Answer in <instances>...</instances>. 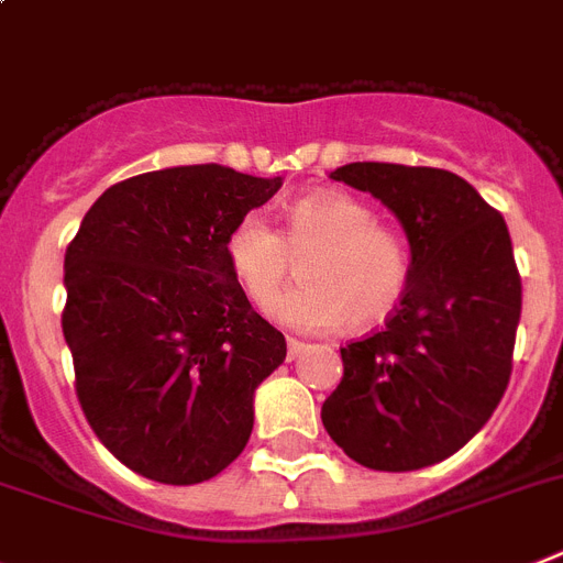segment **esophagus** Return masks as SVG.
<instances>
[{"instance_id": "1", "label": "esophagus", "mask_w": 563, "mask_h": 563, "mask_svg": "<svg viewBox=\"0 0 563 563\" xmlns=\"http://www.w3.org/2000/svg\"><path fill=\"white\" fill-rule=\"evenodd\" d=\"M305 341L292 339V335H287V358H299L301 353H305Z\"/></svg>"}]
</instances>
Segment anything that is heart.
<instances>
[{
    "label": "heart",
    "mask_w": 563,
    "mask_h": 563,
    "mask_svg": "<svg viewBox=\"0 0 563 563\" xmlns=\"http://www.w3.org/2000/svg\"><path fill=\"white\" fill-rule=\"evenodd\" d=\"M224 258L253 305L271 310L298 262L308 282L273 313L296 330H333L344 321L369 328L398 310L410 287V244L376 222L367 201L341 190L301 196L285 210L278 233L258 210L239 216Z\"/></svg>",
    "instance_id": "obj_1"
}]
</instances>
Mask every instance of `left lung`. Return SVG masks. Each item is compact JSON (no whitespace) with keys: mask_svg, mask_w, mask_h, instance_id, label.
<instances>
[{"mask_svg":"<svg viewBox=\"0 0 563 563\" xmlns=\"http://www.w3.org/2000/svg\"><path fill=\"white\" fill-rule=\"evenodd\" d=\"M330 179L382 199L410 239L405 301L341 347L321 407L330 439L384 473L430 467L487 424L512 373L521 276L504 216L439 167L353 162Z\"/></svg>","mask_w":563,"mask_h":563,"instance_id":"8db88e82","label":"left lung"}]
</instances>
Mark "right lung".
<instances>
[{
    "label": "right lung",
    "instance_id": "obj_1",
    "mask_svg": "<svg viewBox=\"0 0 563 563\" xmlns=\"http://www.w3.org/2000/svg\"><path fill=\"white\" fill-rule=\"evenodd\" d=\"M278 187L222 165L139 173L110 185L67 244L62 333L81 412L151 482H208L239 459L253 393L285 362V335L224 258L235 219Z\"/></svg>",
    "mask_w": 563,
    "mask_h": 563
}]
</instances>
